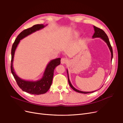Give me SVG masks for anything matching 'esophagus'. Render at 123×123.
I'll use <instances>...</instances> for the list:
<instances>
[{
  "mask_svg": "<svg viewBox=\"0 0 123 123\" xmlns=\"http://www.w3.org/2000/svg\"><path fill=\"white\" fill-rule=\"evenodd\" d=\"M67 61H68L66 58H62L61 62L62 64H65V63H66L67 62Z\"/></svg>",
  "mask_w": 123,
  "mask_h": 123,
  "instance_id": "obj_1",
  "label": "esophagus"
}]
</instances>
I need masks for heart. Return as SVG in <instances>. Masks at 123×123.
<instances>
[{"instance_id":"1","label":"heart","mask_w":123,"mask_h":123,"mask_svg":"<svg viewBox=\"0 0 123 123\" xmlns=\"http://www.w3.org/2000/svg\"><path fill=\"white\" fill-rule=\"evenodd\" d=\"M75 34V32H73V33H72V35H74V34Z\"/></svg>"}]
</instances>
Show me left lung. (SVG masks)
Returning <instances> with one entry per match:
<instances>
[{
	"label": "left lung",
	"instance_id": "obj_1",
	"mask_svg": "<svg viewBox=\"0 0 123 123\" xmlns=\"http://www.w3.org/2000/svg\"><path fill=\"white\" fill-rule=\"evenodd\" d=\"M93 28L94 29V33L93 34V35L92 36L93 38H100L101 39H102L103 40H104L106 44L109 47L110 51L111 52V61H112V57H113V52H112V47L111 46V45L110 44V42L109 41V39L108 38L107 35L106 34V33L104 32V31H103L102 29H99L98 28H97L94 26H93ZM67 74H68V84H69L70 87L72 88V89L79 93H84V94H87V93H93L95 92V91H91V92H84V91H82L80 90H79L74 87L72 84L71 83L69 79V76H68V70H67Z\"/></svg>",
	"mask_w": 123,
	"mask_h": 123
}]
</instances>
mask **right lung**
I'll list each match as a JSON object with an SVG mask.
<instances>
[{"mask_svg":"<svg viewBox=\"0 0 123 123\" xmlns=\"http://www.w3.org/2000/svg\"><path fill=\"white\" fill-rule=\"evenodd\" d=\"M47 26L43 24H37L32 27L25 29L17 36L12 48V61L11 69L12 74L15 79L17 84L21 89L26 92L32 94L40 95L44 94L49 89L51 85L54 70L61 63V58H57L50 61L47 64L41 79L36 81H27L22 79L16 74L13 68V62L14 53L20 40L30 35L33 33L39 31Z\"/></svg>","mask_w":123,"mask_h":123,"instance_id":"add662e5","label":"right lung"}]
</instances>
